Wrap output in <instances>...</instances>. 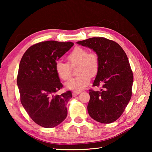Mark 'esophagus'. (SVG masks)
<instances>
[{"label": "esophagus", "instance_id": "obj_1", "mask_svg": "<svg viewBox=\"0 0 152 152\" xmlns=\"http://www.w3.org/2000/svg\"><path fill=\"white\" fill-rule=\"evenodd\" d=\"M80 92H81V91H74L72 92V95H73V96H76V95H78V94H80Z\"/></svg>", "mask_w": 152, "mask_h": 152}]
</instances>
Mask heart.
Instances as JSON below:
<instances>
[{
  "mask_svg": "<svg viewBox=\"0 0 152 152\" xmlns=\"http://www.w3.org/2000/svg\"><path fill=\"white\" fill-rule=\"evenodd\" d=\"M68 63L57 61L55 70L58 77L62 80H67L71 76V67L77 66L78 76L71 78L65 83V88L72 91H80L89 85L91 76L98 73L100 60L95 52H88V50L82 47H76L67 56Z\"/></svg>",
  "mask_w": 152,
  "mask_h": 152,
  "instance_id": "heart-1",
  "label": "heart"
}]
</instances>
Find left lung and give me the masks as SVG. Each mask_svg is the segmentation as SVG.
I'll return each mask as SVG.
<instances>
[{
    "label": "left lung",
    "instance_id": "1",
    "mask_svg": "<svg viewBox=\"0 0 152 152\" xmlns=\"http://www.w3.org/2000/svg\"><path fill=\"white\" fill-rule=\"evenodd\" d=\"M77 44L92 49L100 60L93 86H101L102 88L101 91H89V114L96 121L110 124L120 117L131 98L133 74L127 55L118 43L103 37L91 38Z\"/></svg>",
    "mask_w": 152,
    "mask_h": 152
}]
</instances>
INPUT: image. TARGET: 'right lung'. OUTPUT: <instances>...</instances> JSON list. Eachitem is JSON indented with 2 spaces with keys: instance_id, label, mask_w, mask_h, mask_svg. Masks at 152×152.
Here are the masks:
<instances>
[{
  "instance_id": "add662e5",
  "label": "right lung",
  "mask_w": 152,
  "mask_h": 152,
  "mask_svg": "<svg viewBox=\"0 0 152 152\" xmlns=\"http://www.w3.org/2000/svg\"><path fill=\"white\" fill-rule=\"evenodd\" d=\"M73 45L71 42H42L28 48L19 63L17 84L21 102L31 118L43 127H56L67 116L72 93L56 94L63 85L55 64Z\"/></svg>"
}]
</instances>
